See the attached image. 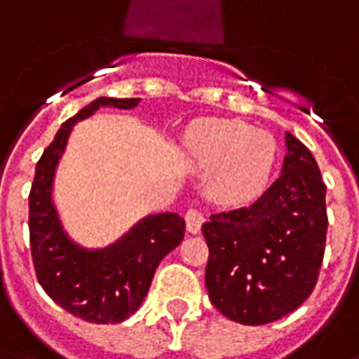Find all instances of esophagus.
<instances>
[{
    "label": "esophagus",
    "instance_id": "1",
    "mask_svg": "<svg viewBox=\"0 0 359 359\" xmlns=\"http://www.w3.org/2000/svg\"><path fill=\"white\" fill-rule=\"evenodd\" d=\"M184 221H187V231L190 234H198L202 231V225L205 223V217H203L202 211L198 210H188L187 215H184Z\"/></svg>",
    "mask_w": 359,
    "mask_h": 359
}]
</instances>
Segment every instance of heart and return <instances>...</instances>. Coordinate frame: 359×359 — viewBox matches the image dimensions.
Masks as SVG:
<instances>
[{"label":"heart","instance_id":"obj_1","mask_svg":"<svg viewBox=\"0 0 359 359\" xmlns=\"http://www.w3.org/2000/svg\"><path fill=\"white\" fill-rule=\"evenodd\" d=\"M187 151L200 169H208L211 200L229 208L264 194L277 161V142L267 130L231 118L196 121L187 133Z\"/></svg>","mask_w":359,"mask_h":359}]
</instances>
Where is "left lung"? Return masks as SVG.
<instances>
[{
  "label": "left lung",
  "instance_id": "obj_1",
  "mask_svg": "<svg viewBox=\"0 0 359 359\" xmlns=\"http://www.w3.org/2000/svg\"><path fill=\"white\" fill-rule=\"evenodd\" d=\"M286 156L271 188L250 208L211 215L205 286L215 308L242 325L273 323L313 290L327 236V188L309 149L285 134Z\"/></svg>",
  "mask_w": 359,
  "mask_h": 359
}]
</instances>
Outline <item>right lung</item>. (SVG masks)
<instances>
[{
  "label": "right lung",
  "instance_id": "1",
  "mask_svg": "<svg viewBox=\"0 0 359 359\" xmlns=\"http://www.w3.org/2000/svg\"><path fill=\"white\" fill-rule=\"evenodd\" d=\"M140 97H97L59 128L36 165L28 198L30 250L36 277L57 306L90 323H121L140 308L157 265L184 238L179 213H149L103 248L71 238L53 200L59 161L74 125L100 107L134 109Z\"/></svg>",
  "mask_w": 359,
  "mask_h": 359
}]
</instances>
